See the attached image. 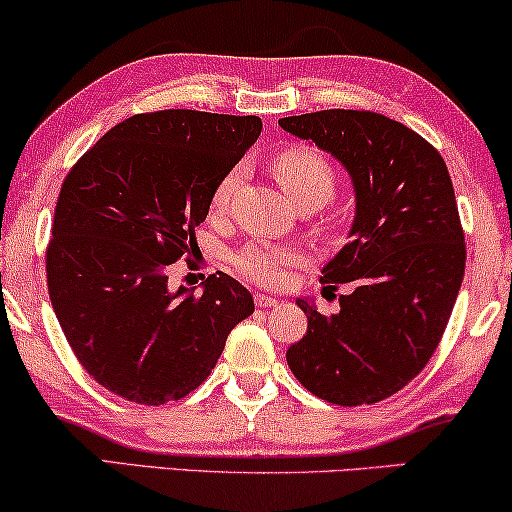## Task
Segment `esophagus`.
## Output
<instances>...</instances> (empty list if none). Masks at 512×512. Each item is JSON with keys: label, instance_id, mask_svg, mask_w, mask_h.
Returning a JSON list of instances; mask_svg holds the SVG:
<instances>
[{"label": "esophagus", "instance_id": "34e87169", "mask_svg": "<svg viewBox=\"0 0 512 512\" xmlns=\"http://www.w3.org/2000/svg\"><path fill=\"white\" fill-rule=\"evenodd\" d=\"M254 301H256V305L258 308H275L277 303V298H272V296H265V294H254Z\"/></svg>", "mask_w": 512, "mask_h": 512}]
</instances>
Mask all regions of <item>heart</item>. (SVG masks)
<instances>
[{"label":"heart","instance_id":"b5f03b06","mask_svg":"<svg viewBox=\"0 0 512 512\" xmlns=\"http://www.w3.org/2000/svg\"><path fill=\"white\" fill-rule=\"evenodd\" d=\"M272 176L282 190L294 199L296 207L317 209L322 207L336 190V171L329 159L310 145H289L272 157ZM242 181V169L232 167L218 178L211 190V209L216 214L228 211L232 197ZM317 228L334 230L336 221L331 216L317 218ZM298 261L294 249L275 247V244H247L232 256V265L247 280L261 287H275L282 282L284 270Z\"/></svg>","mask_w":512,"mask_h":512}]
</instances>
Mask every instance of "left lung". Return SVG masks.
Listing matches in <instances>:
<instances>
[{"instance_id": "left-lung-1", "label": "left lung", "mask_w": 512, "mask_h": 512, "mask_svg": "<svg viewBox=\"0 0 512 512\" xmlns=\"http://www.w3.org/2000/svg\"><path fill=\"white\" fill-rule=\"evenodd\" d=\"M280 126L331 152L357 197L350 242L320 277L327 289L350 284V294L329 317L298 301L308 331L287 350L289 369L331 404L381 402L433 357L466 272L447 164L426 138L378 112L320 110Z\"/></svg>"}]
</instances>
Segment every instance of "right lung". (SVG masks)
I'll use <instances>...</instances> for the list:
<instances>
[{
	"mask_svg": "<svg viewBox=\"0 0 512 512\" xmlns=\"http://www.w3.org/2000/svg\"><path fill=\"white\" fill-rule=\"evenodd\" d=\"M261 117L134 115L65 176L46 247L53 313L86 374L136 404L181 400L216 367L254 298L225 272L202 294L169 284L197 249L211 190L261 136Z\"/></svg>",
	"mask_w": 512,
	"mask_h": 512,
	"instance_id": "right-lung-1",
	"label": "right lung"
}]
</instances>
